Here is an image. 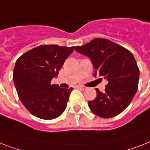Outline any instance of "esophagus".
<instances>
[{
  "label": "esophagus",
  "mask_w": 150,
  "mask_h": 150,
  "mask_svg": "<svg viewBox=\"0 0 150 150\" xmlns=\"http://www.w3.org/2000/svg\"><path fill=\"white\" fill-rule=\"evenodd\" d=\"M78 89H80V90H86V86H77Z\"/></svg>",
  "instance_id": "34e87169"
}]
</instances>
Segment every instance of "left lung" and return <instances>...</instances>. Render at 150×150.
Instances as JSON below:
<instances>
[{"instance_id": "obj_1", "label": "left lung", "mask_w": 150, "mask_h": 150, "mask_svg": "<svg viewBox=\"0 0 150 150\" xmlns=\"http://www.w3.org/2000/svg\"><path fill=\"white\" fill-rule=\"evenodd\" d=\"M75 50L90 58L95 77L108 81L104 92L96 89V97L88 102L90 110L102 118L120 114L129 105L138 88L139 70L132 53L103 38L75 47Z\"/></svg>"}]
</instances>
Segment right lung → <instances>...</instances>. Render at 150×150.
I'll use <instances>...</instances> for the list:
<instances>
[{"instance_id": "add662e5", "label": "right lung", "mask_w": 150, "mask_h": 150, "mask_svg": "<svg viewBox=\"0 0 150 150\" xmlns=\"http://www.w3.org/2000/svg\"><path fill=\"white\" fill-rule=\"evenodd\" d=\"M74 47L40 45L16 61L13 80L20 100L33 116L43 120L60 117L67 107L73 88L52 84Z\"/></svg>"}]
</instances>
